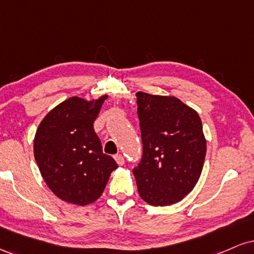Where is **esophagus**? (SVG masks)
Instances as JSON below:
<instances>
[{
  "mask_svg": "<svg viewBox=\"0 0 254 254\" xmlns=\"http://www.w3.org/2000/svg\"><path fill=\"white\" fill-rule=\"evenodd\" d=\"M113 157H115L116 162H117L119 166H123L124 165L125 160H124V157H123V155H122V154H117V155H115Z\"/></svg>",
  "mask_w": 254,
  "mask_h": 254,
  "instance_id": "1",
  "label": "esophagus"
}]
</instances>
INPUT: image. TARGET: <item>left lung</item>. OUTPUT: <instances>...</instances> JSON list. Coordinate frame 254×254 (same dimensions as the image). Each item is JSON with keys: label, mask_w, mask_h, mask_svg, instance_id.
Returning a JSON list of instances; mask_svg holds the SVG:
<instances>
[{"label": "left lung", "mask_w": 254, "mask_h": 254, "mask_svg": "<svg viewBox=\"0 0 254 254\" xmlns=\"http://www.w3.org/2000/svg\"><path fill=\"white\" fill-rule=\"evenodd\" d=\"M143 155L132 170L138 193L154 206L178 203L193 190L206 154L202 121L171 95L137 92Z\"/></svg>", "instance_id": "8db88e82"}]
</instances>
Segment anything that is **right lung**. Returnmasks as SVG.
I'll return each instance as SVG.
<instances>
[{
	"label": "right lung",
	"mask_w": 254,
	"mask_h": 254,
	"mask_svg": "<svg viewBox=\"0 0 254 254\" xmlns=\"http://www.w3.org/2000/svg\"><path fill=\"white\" fill-rule=\"evenodd\" d=\"M106 99L107 95L93 100L66 99L38 127L34 159L44 182L64 202L77 205L95 202L118 168L117 162L103 153L93 127Z\"/></svg>",
	"instance_id": "right-lung-1"
}]
</instances>
